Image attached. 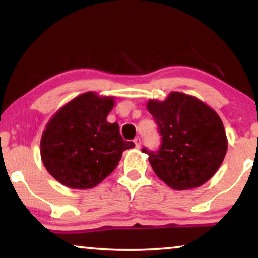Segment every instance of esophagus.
Here are the masks:
<instances>
[{
	"label": "esophagus",
	"mask_w": 258,
	"mask_h": 258,
	"mask_svg": "<svg viewBox=\"0 0 258 258\" xmlns=\"http://www.w3.org/2000/svg\"><path fill=\"white\" fill-rule=\"evenodd\" d=\"M134 143H135V147H137L138 149H139V148L141 147V139H140V138H135V139H134Z\"/></svg>",
	"instance_id": "34e87169"
}]
</instances>
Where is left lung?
Masks as SVG:
<instances>
[{"label":"left lung","mask_w":258,"mask_h":258,"mask_svg":"<svg viewBox=\"0 0 258 258\" xmlns=\"http://www.w3.org/2000/svg\"><path fill=\"white\" fill-rule=\"evenodd\" d=\"M147 109L161 135L158 151L142 149L156 175L174 190L195 189L212 178L228 150L216 111L181 92H171L164 101L149 100Z\"/></svg>","instance_id":"1"}]
</instances>
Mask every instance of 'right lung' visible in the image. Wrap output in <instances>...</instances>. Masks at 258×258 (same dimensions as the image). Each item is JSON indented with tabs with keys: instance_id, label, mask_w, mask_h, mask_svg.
Returning <instances> with one entry per match:
<instances>
[{
	"instance_id": "add662e5",
	"label": "right lung",
	"mask_w": 258,
	"mask_h": 258,
	"mask_svg": "<svg viewBox=\"0 0 258 258\" xmlns=\"http://www.w3.org/2000/svg\"><path fill=\"white\" fill-rule=\"evenodd\" d=\"M113 97L86 92L74 98L51 117L41 139L46 171L71 189H91L111 174L123 155L134 147L124 141L117 123L107 116Z\"/></svg>"
}]
</instances>
